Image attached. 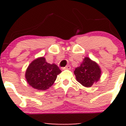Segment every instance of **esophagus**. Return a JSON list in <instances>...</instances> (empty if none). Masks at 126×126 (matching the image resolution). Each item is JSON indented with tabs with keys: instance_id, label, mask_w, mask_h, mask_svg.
Instances as JSON below:
<instances>
[{
	"instance_id": "1",
	"label": "esophagus",
	"mask_w": 126,
	"mask_h": 126,
	"mask_svg": "<svg viewBox=\"0 0 126 126\" xmlns=\"http://www.w3.org/2000/svg\"><path fill=\"white\" fill-rule=\"evenodd\" d=\"M63 70H65V69L69 70V69H71V66L69 65H68V66H66V67H64V68H63Z\"/></svg>"
}]
</instances>
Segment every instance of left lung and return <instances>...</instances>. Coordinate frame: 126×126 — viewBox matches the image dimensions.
Here are the masks:
<instances>
[{
    "mask_svg": "<svg viewBox=\"0 0 126 126\" xmlns=\"http://www.w3.org/2000/svg\"><path fill=\"white\" fill-rule=\"evenodd\" d=\"M76 80L85 87H91L101 78V70L98 64L89 57H85L80 66L74 71Z\"/></svg>",
    "mask_w": 126,
    "mask_h": 126,
    "instance_id": "obj_1",
    "label": "left lung"
}]
</instances>
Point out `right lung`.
I'll return each instance as SVG.
<instances>
[{"mask_svg": "<svg viewBox=\"0 0 126 126\" xmlns=\"http://www.w3.org/2000/svg\"><path fill=\"white\" fill-rule=\"evenodd\" d=\"M60 69L55 64L48 63L44 57L34 60L29 65L25 72L27 83L38 90H47L54 84Z\"/></svg>", "mask_w": 126, "mask_h": 126, "instance_id": "1", "label": "right lung"}]
</instances>
